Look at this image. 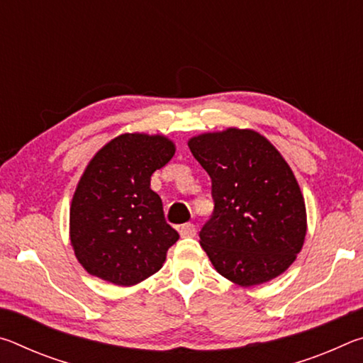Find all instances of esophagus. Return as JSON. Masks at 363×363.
<instances>
[{
  "instance_id": "obj_1",
  "label": "esophagus",
  "mask_w": 363,
  "mask_h": 363,
  "mask_svg": "<svg viewBox=\"0 0 363 363\" xmlns=\"http://www.w3.org/2000/svg\"><path fill=\"white\" fill-rule=\"evenodd\" d=\"M181 237H195L196 235V227L194 224H184L179 227Z\"/></svg>"
}]
</instances>
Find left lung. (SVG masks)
I'll return each instance as SVG.
<instances>
[{"instance_id": "obj_1", "label": "left lung", "mask_w": 363, "mask_h": 363, "mask_svg": "<svg viewBox=\"0 0 363 363\" xmlns=\"http://www.w3.org/2000/svg\"><path fill=\"white\" fill-rule=\"evenodd\" d=\"M211 177L214 210L200 245L223 277L259 285L291 266L306 237V206L293 171L261 134L229 128L189 140Z\"/></svg>"}]
</instances>
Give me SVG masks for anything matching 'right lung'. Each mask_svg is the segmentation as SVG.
Here are the masks:
<instances>
[{"label":"right lung","instance_id":"1","mask_svg":"<svg viewBox=\"0 0 363 363\" xmlns=\"http://www.w3.org/2000/svg\"><path fill=\"white\" fill-rule=\"evenodd\" d=\"M173 157L164 136L121 134L91 160L70 208V240L91 275L130 286L162 269L179 233L150 177Z\"/></svg>","mask_w":363,"mask_h":363}]
</instances>
